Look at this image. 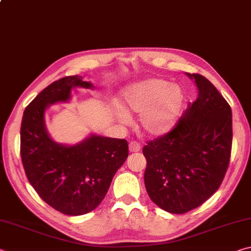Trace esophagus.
<instances>
[{
  "label": "esophagus",
  "instance_id": "obj_1",
  "mask_svg": "<svg viewBox=\"0 0 251 251\" xmlns=\"http://www.w3.org/2000/svg\"><path fill=\"white\" fill-rule=\"evenodd\" d=\"M141 150H142V146L138 142L133 141L129 143V151L130 152H136V151H139Z\"/></svg>",
  "mask_w": 251,
  "mask_h": 251
}]
</instances>
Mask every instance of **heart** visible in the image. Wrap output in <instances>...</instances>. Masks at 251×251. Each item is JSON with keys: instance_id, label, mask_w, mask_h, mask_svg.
Masks as SVG:
<instances>
[{"instance_id": "b5f03b06", "label": "heart", "mask_w": 251, "mask_h": 251, "mask_svg": "<svg viewBox=\"0 0 251 251\" xmlns=\"http://www.w3.org/2000/svg\"><path fill=\"white\" fill-rule=\"evenodd\" d=\"M126 107L142 113L139 126L146 134L159 136L172 128L179 112L182 94L179 87L164 79H146L131 85L123 94ZM117 115L124 123L130 121L129 114L118 106Z\"/></svg>"}]
</instances>
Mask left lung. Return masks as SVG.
Instances as JSON below:
<instances>
[{"instance_id":"8db88e82","label":"left lung","mask_w":251,"mask_h":251,"mask_svg":"<svg viewBox=\"0 0 251 251\" xmlns=\"http://www.w3.org/2000/svg\"><path fill=\"white\" fill-rule=\"evenodd\" d=\"M198 95L166 134L147 142L145 187L161 209L185 214L216 193L230 163L231 108L214 85L201 74Z\"/></svg>"}]
</instances>
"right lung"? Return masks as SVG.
Instances as JSON below:
<instances>
[{
	"mask_svg": "<svg viewBox=\"0 0 251 251\" xmlns=\"http://www.w3.org/2000/svg\"><path fill=\"white\" fill-rule=\"evenodd\" d=\"M75 86L93 85L79 75L55 80L26 106L21 124L20 152L29 184L48 205L69 216L94 210L128 157L126 139L93 135L75 146H64L50 138L44 126L45 109L66 101Z\"/></svg>",
	"mask_w": 251,
	"mask_h": 251,
	"instance_id": "right-lung-1",
	"label": "right lung"
}]
</instances>
